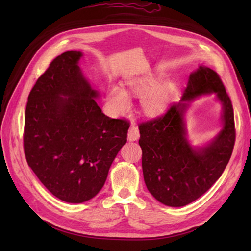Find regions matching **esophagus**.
<instances>
[{
    "label": "esophagus",
    "instance_id": "1",
    "mask_svg": "<svg viewBox=\"0 0 251 251\" xmlns=\"http://www.w3.org/2000/svg\"><path fill=\"white\" fill-rule=\"evenodd\" d=\"M128 140L129 141H135L139 138L140 134H139V129H138L137 126H130V128L128 129Z\"/></svg>",
    "mask_w": 251,
    "mask_h": 251
}]
</instances>
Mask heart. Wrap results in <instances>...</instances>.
Returning a JSON list of instances; mask_svg holds the SVG:
<instances>
[{
	"label": "heart",
	"mask_w": 251,
	"mask_h": 251,
	"mask_svg": "<svg viewBox=\"0 0 251 251\" xmlns=\"http://www.w3.org/2000/svg\"><path fill=\"white\" fill-rule=\"evenodd\" d=\"M128 92L117 85H112L106 92V108L112 114L124 113L130 106L129 95L140 96V105L148 116L161 114L168 101L167 90L157 86V79L149 76L131 77L126 81Z\"/></svg>",
	"instance_id": "obj_1"
}]
</instances>
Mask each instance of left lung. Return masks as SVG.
Masks as SVG:
<instances>
[{"label":"left lung","mask_w":251,"mask_h":251,"mask_svg":"<svg viewBox=\"0 0 251 251\" xmlns=\"http://www.w3.org/2000/svg\"><path fill=\"white\" fill-rule=\"evenodd\" d=\"M216 92L224 105V128L205 148H192L186 139L184 113L197 95ZM142 172L149 192L172 207L190 204L209 190L230 161L235 143L231 99L216 71L201 66L190 74L178 102L161 116L139 125Z\"/></svg>","instance_id":"obj_1"}]
</instances>
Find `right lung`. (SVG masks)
I'll return each mask as SVG.
<instances>
[{
  "label": "right lung",
  "instance_id": "obj_1",
  "mask_svg": "<svg viewBox=\"0 0 251 251\" xmlns=\"http://www.w3.org/2000/svg\"><path fill=\"white\" fill-rule=\"evenodd\" d=\"M81 51H66L37 78L26 102V163L58 199L77 204L102 189L111 164L127 141L129 123L102 113L98 96L77 66Z\"/></svg>",
  "mask_w": 251,
  "mask_h": 251
}]
</instances>
